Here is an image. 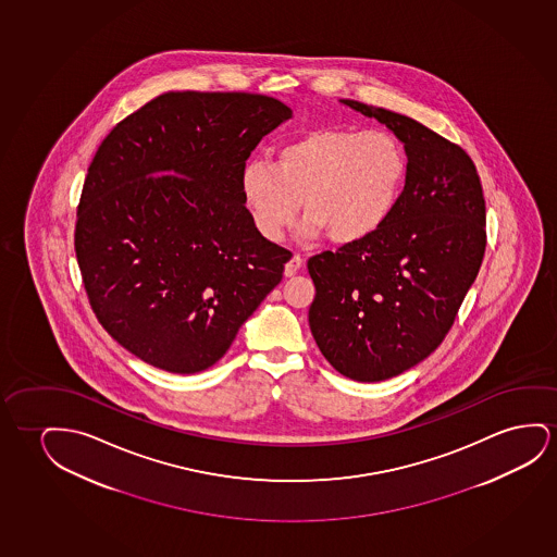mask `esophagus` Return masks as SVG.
I'll return each instance as SVG.
<instances>
[{
	"instance_id": "obj_1",
	"label": "esophagus",
	"mask_w": 557,
	"mask_h": 557,
	"mask_svg": "<svg viewBox=\"0 0 557 557\" xmlns=\"http://www.w3.org/2000/svg\"><path fill=\"white\" fill-rule=\"evenodd\" d=\"M301 265H304V259H301V256H298V253H294L290 261L284 265V274H286V276H294V274L298 273L299 269H301Z\"/></svg>"
}]
</instances>
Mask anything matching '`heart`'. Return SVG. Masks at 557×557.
<instances>
[{"mask_svg":"<svg viewBox=\"0 0 557 557\" xmlns=\"http://www.w3.org/2000/svg\"><path fill=\"white\" fill-rule=\"evenodd\" d=\"M407 157L387 132L319 127L276 150L273 165L248 162L240 173L244 202L256 228L278 243L304 206V233L355 244L374 235L397 205Z\"/></svg>","mask_w":557,"mask_h":557,"instance_id":"1","label":"heart"}]
</instances>
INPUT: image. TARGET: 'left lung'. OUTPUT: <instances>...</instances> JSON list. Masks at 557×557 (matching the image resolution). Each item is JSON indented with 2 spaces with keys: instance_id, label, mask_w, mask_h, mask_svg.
Instances as JSON below:
<instances>
[{
  "instance_id": "8db88e82",
  "label": "left lung",
  "mask_w": 557,
  "mask_h": 557,
  "mask_svg": "<svg viewBox=\"0 0 557 557\" xmlns=\"http://www.w3.org/2000/svg\"><path fill=\"white\" fill-rule=\"evenodd\" d=\"M403 143L405 188L374 235L307 261L309 326L324 359L355 382L399 376L437 349L485 253V198L471 158L393 110L342 99Z\"/></svg>"
}]
</instances>
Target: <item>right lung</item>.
I'll list each match as a JSON object with an SVG mask.
<instances>
[{
    "mask_svg": "<svg viewBox=\"0 0 557 557\" xmlns=\"http://www.w3.org/2000/svg\"><path fill=\"white\" fill-rule=\"evenodd\" d=\"M292 114L265 95L168 91L101 143L76 258L102 329L141 361L210 369L283 281L292 253L256 228L240 173Z\"/></svg>",
    "mask_w": 557,
    "mask_h": 557,
    "instance_id": "obj_1",
    "label": "right lung"
}]
</instances>
